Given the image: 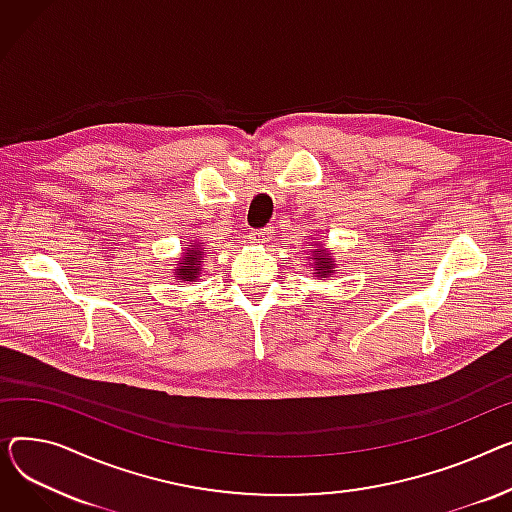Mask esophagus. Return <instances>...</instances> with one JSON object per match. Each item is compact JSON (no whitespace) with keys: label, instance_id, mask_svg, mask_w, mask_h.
Listing matches in <instances>:
<instances>
[{"label":"esophagus","instance_id":"esophagus-1","mask_svg":"<svg viewBox=\"0 0 512 512\" xmlns=\"http://www.w3.org/2000/svg\"><path fill=\"white\" fill-rule=\"evenodd\" d=\"M270 237H273V229L270 227H264V229H254L250 235H248V239H250V244H266V242H270Z\"/></svg>","mask_w":512,"mask_h":512}]
</instances>
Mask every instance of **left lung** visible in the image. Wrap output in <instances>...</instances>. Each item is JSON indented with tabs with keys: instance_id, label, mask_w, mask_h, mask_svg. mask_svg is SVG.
Here are the masks:
<instances>
[{
	"instance_id": "obj_1",
	"label": "left lung",
	"mask_w": 512,
	"mask_h": 512,
	"mask_svg": "<svg viewBox=\"0 0 512 512\" xmlns=\"http://www.w3.org/2000/svg\"><path fill=\"white\" fill-rule=\"evenodd\" d=\"M312 260H314V268H316L314 275H318V277H326L330 273V268H333V258L326 256L324 250H318Z\"/></svg>"
}]
</instances>
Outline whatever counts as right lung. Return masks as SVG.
<instances>
[{"label": "right lung", "instance_id": "add662e5", "mask_svg": "<svg viewBox=\"0 0 512 512\" xmlns=\"http://www.w3.org/2000/svg\"><path fill=\"white\" fill-rule=\"evenodd\" d=\"M202 254H204V252H202L198 246L190 248V250L186 252V256L182 258V262H179V266L175 268L177 273H179V277H182L184 281L196 279L198 270H200V262H202Z\"/></svg>", "mask_w": 512, "mask_h": 512}]
</instances>
